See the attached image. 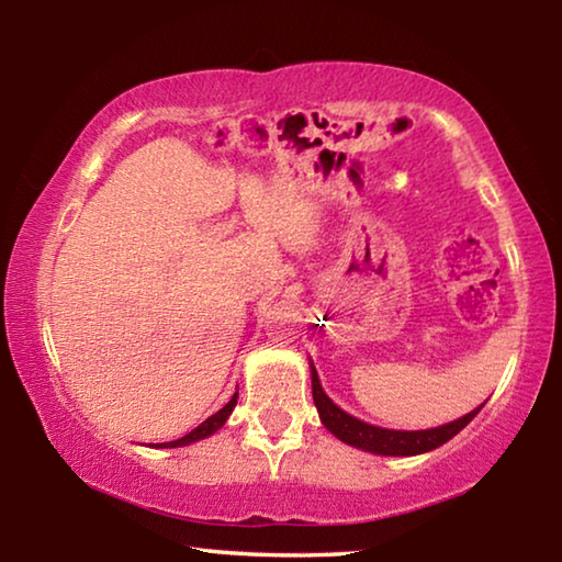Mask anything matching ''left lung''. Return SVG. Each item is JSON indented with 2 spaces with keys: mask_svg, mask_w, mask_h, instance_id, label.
<instances>
[{
  "mask_svg": "<svg viewBox=\"0 0 562 562\" xmlns=\"http://www.w3.org/2000/svg\"><path fill=\"white\" fill-rule=\"evenodd\" d=\"M310 369H312V398H315L319 418L322 424L327 426V431L335 434L339 441L357 446L361 451L379 453V456H418V453L439 449V446L451 441L456 434L465 429V426L471 424V418L479 414L483 406L481 404L479 408H473L471 414L456 418L451 424L436 426V429H424V431L382 429V426L359 422V418H355L351 414L341 412V408L325 394V389H322L315 367Z\"/></svg>",
  "mask_w": 562,
  "mask_h": 562,
  "instance_id": "obj_1",
  "label": "left lung"
}]
</instances>
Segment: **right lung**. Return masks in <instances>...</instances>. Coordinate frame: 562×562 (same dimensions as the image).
I'll return each instance as SVG.
<instances>
[{"label": "right lung", "instance_id": "right-lung-1", "mask_svg": "<svg viewBox=\"0 0 562 562\" xmlns=\"http://www.w3.org/2000/svg\"><path fill=\"white\" fill-rule=\"evenodd\" d=\"M235 404H237V392L233 394L231 402H227L221 408V412H215L213 416H207L201 426H195V429L190 431V434H186L183 439H176V441H168V443H156V449H176V446H188V443H193V441L207 439V436H213L217 429H223V424L227 422V416L233 414Z\"/></svg>", "mask_w": 562, "mask_h": 562}]
</instances>
